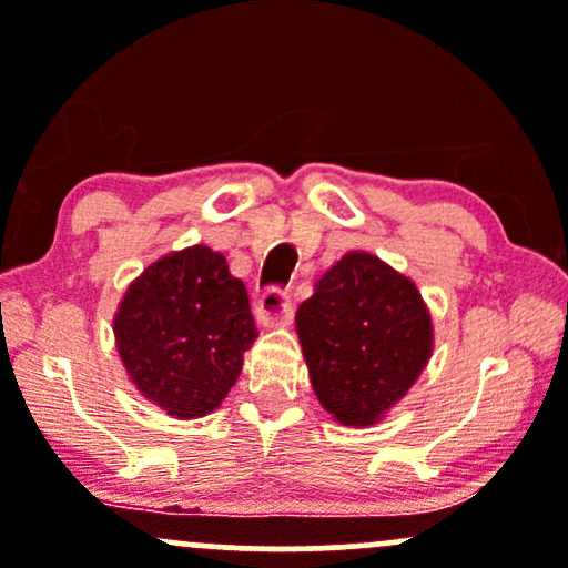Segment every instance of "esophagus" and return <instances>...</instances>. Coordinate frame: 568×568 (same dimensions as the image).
Here are the masks:
<instances>
[{"label": "esophagus", "instance_id": "esophagus-1", "mask_svg": "<svg viewBox=\"0 0 568 568\" xmlns=\"http://www.w3.org/2000/svg\"><path fill=\"white\" fill-rule=\"evenodd\" d=\"M293 315V298L288 291L283 288H266L262 293V298L256 302V317L262 325H285Z\"/></svg>", "mask_w": 568, "mask_h": 568}]
</instances>
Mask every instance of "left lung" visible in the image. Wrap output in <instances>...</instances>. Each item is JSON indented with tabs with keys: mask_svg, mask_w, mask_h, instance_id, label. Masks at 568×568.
I'll return each instance as SVG.
<instances>
[{
	"mask_svg": "<svg viewBox=\"0 0 568 568\" xmlns=\"http://www.w3.org/2000/svg\"><path fill=\"white\" fill-rule=\"evenodd\" d=\"M312 389L336 422L376 425L433 355V321L408 277L352 251L296 310Z\"/></svg>",
	"mask_w": 568,
	"mask_h": 568,
	"instance_id": "obj_1",
	"label": "left lung"
}]
</instances>
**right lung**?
<instances>
[{
	"mask_svg": "<svg viewBox=\"0 0 568 568\" xmlns=\"http://www.w3.org/2000/svg\"><path fill=\"white\" fill-rule=\"evenodd\" d=\"M122 366L175 419L221 406L258 331L243 280L207 245L168 253L130 283L114 315Z\"/></svg>",
	"mask_w": 568,
	"mask_h": 568,
	"instance_id": "1",
	"label": "right lung"
}]
</instances>
